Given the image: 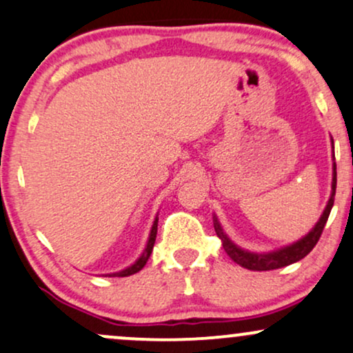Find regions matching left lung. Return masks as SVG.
<instances>
[{"instance_id": "left-lung-1", "label": "left lung", "mask_w": 353, "mask_h": 353, "mask_svg": "<svg viewBox=\"0 0 353 353\" xmlns=\"http://www.w3.org/2000/svg\"><path fill=\"white\" fill-rule=\"evenodd\" d=\"M334 144V141H332ZM334 161H335V154H334ZM335 188H337V165L334 163V174H332V194L330 199L327 202L325 209H323L322 216H320L317 224L312 228L309 234H305L302 239H299L297 242L294 244L281 247V249L272 250V252H264V254H257V252H249V250H244L242 247H239L234 244L232 241L228 237V234L224 232L219 224L217 217L214 216V229H216L217 237L222 241V247L228 252V255L232 259L234 262L239 265H242L244 269L249 270H274V269H281V267L290 265L294 262H299L301 259L305 257L307 254L314 249L315 244L319 242L320 236H322V230L325 228L327 219L330 216L332 205H334V197H335Z\"/></svg>"}]
</instances>
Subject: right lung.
Wrapping results in <instances>:
<instances>
[{
	"mask_svg": "<svg viewBox=\"0 0 353 353\" xmlns=\"http://www.w3.org/2000/svg\"><path fill=\"white\" fill-rule=\"evenodd\" d=\"M157 221L159 219H154L152 222V228H151V234H149V239H148V244H145V249L144 252L141 254V257L137 259L134 264H131L129 267H125L124 270H119V272H114V274H108V277H128V275H132L136 272H139L141 269L145 265V262H148L149 255L152 252V247H154V242H156V234H157Z\"/></svg>",
	"mask_w": 353,
	"mask_h": 353,
	"instance_id": "add662e5",
	"label": "right lung"
}]
</instances>
